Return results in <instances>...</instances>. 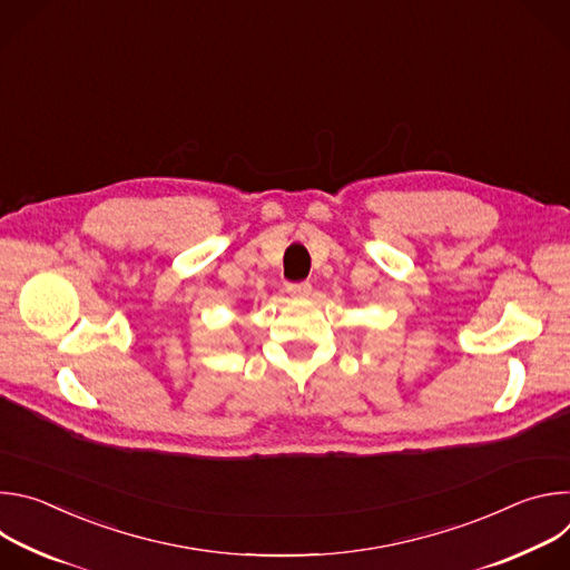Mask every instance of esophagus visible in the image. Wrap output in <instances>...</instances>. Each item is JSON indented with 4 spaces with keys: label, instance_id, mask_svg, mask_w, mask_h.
<instances>
[{
    "label": "esophagus",
    "instance_id": "esophagus-1",
    "mask_svg": "<svg viewBox=\"0 0 570 570\" xmlns=\"http://www.w3.org/2000/svg\"><path fill=\"white\" fill-rule=\"evenodd\" d=\"M286 291H288L293 297H308L313 288H311L308 282H295V284H288Z\"/></svg>",
    "mask_w": 570,
    "mask_h": 570
}]
</instances>
